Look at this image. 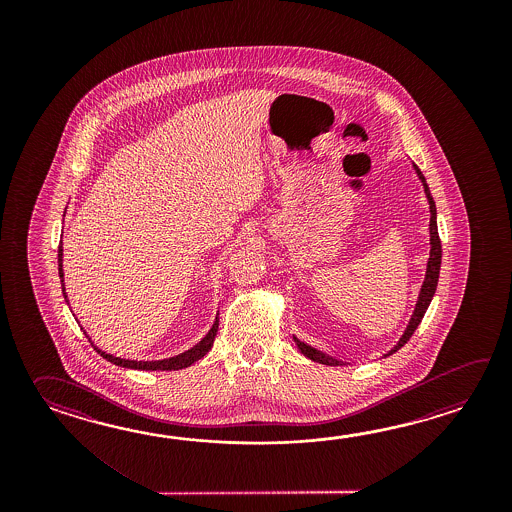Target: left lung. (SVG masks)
Wrapping results in <instances>:
<instances>
[{
	"label": "left lung",
	"instance_id": "left-lung-1",
	"mask_svg": "<svg viewBox=\"0 0 512 512\" xmlns=\"http://www.w3.org/2000/svg\"><path fill=\"white\" fill-rule=\"evenodd\" d=\"M414 168L415 174L419 175V179H421V183H423L426 199H428V205H430V258H428V263H426L425 282H423L421 293H419V298H417L414 315H412L410 322H408V326L404 329L403 337L399 338L397 346L390 349L384 357H390V355H393L397 349L403 348L404 344H406V342L410 340V337L414 335L415 329H417V326L421 324V320H423V316H425L426 309H428V305H430L432 298H434L435 289H437V280H439V269H441V240H439V232H437V210H435L434 197H432V194H430V188L426 185V179L423 172L417 168V164H414ZM293 338L294 342H296V346H298V349L304 353L307 359L315 360V362H320V364H326V366H342V364H344L342 360L335 359V357H329L326 353H322V351H318V349L311 348L309 344H305L302 340H298L296 337Z\"/></svg>",
	"mask_w": 512,
	"mask_h": 512
}]
</instances>
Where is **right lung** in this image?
Wrapping results in <instances>:
<instances>
[{
  "mask_svg": "<svg viewBox=\"0 0 512 512\" xmlns=\"http://www.w3.org/2000/svg\"><path fill=\"white\" fill-rule=\"evenodd\" d=\"M62 254H64V249H62V243H60V245H58V274H60V280H62V291H66V287H64V271H62ZM64 296H66V293H64ZM218 326L219 318L216 316L214 326L210 327V331L205 335V338H201V342L196 344L194 348L188 349V351L181 353V355L170 357V359L152 360V362H148V360L120 359V357H113V355H109L106 351L98 349L97 346H93V342H91V346L97 349V353L100 357H104L108 362L115 364V366H120V368L146 371L183 370V368L192 366L196 360L203 359V357L207 355L208 349L212 348V344H214V338H216V333H218Z\"/></svg>",
  "mask_w": 512,
  "mask_h": 512,
  "instance_id": "right-lung-1",
  "label": "right lung"
}]
</instances>
